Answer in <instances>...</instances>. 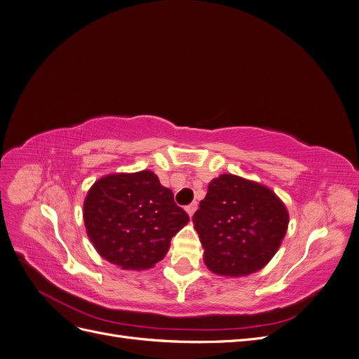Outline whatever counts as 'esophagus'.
<instances>
[{"label":"esophagus","instance_id":"1","mask_svg":"<svg viewBox=\"0 0 359 359\" xmlns=\"http://www.w3.org/2000/svg\"><path fill=\"white\" fill-rule=\"evenodd\" d=\"M196 210H198V203H196V202H191L190 205L186 206V211H187V214H189L190 217L194 214V211H196Z\"/></svg>","mask_w":359,"mask_h":359}]
</instances>
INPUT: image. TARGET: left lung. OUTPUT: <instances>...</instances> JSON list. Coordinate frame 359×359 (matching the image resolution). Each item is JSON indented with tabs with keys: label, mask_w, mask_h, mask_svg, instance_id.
<instances>
[{
	"label": "left lung",
	"mask_w": 359,
	"mask_h": 359,
	"mask_svg": "<svg viewBox=\"0 0 359 359\" xmlns=\"http://www.w3.org/2000/svg\"><path fill=\"white\" fill-rule=\"evenodd\" d=\"M205 265L229 277L262 269L283 240L289 214L274 191L224 173L214 178L193 215Z\"/></svg>",
	"instance_id": "obj_1"
}]
</instances>
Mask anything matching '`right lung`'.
Returning a JSON list of instances; mask_svg holds the SVG:
<instances>
[{
	"label": "right lung",
	"mask_w": 359,
	"mask_h": 359,
	"mask_svg": "<svg viewBox=\"0 0 359 359\" xmlns=\"http://www.w3.org/2000/svg\"><path fill=\"white\" fill-rule=\"evenodd\" d=\"M83 220L97 252L124 269H147L165 257L189 214L156 173H115L94 182Z\"/></svg>",
	"instance_id": "add662e5"
}]
</instances>
